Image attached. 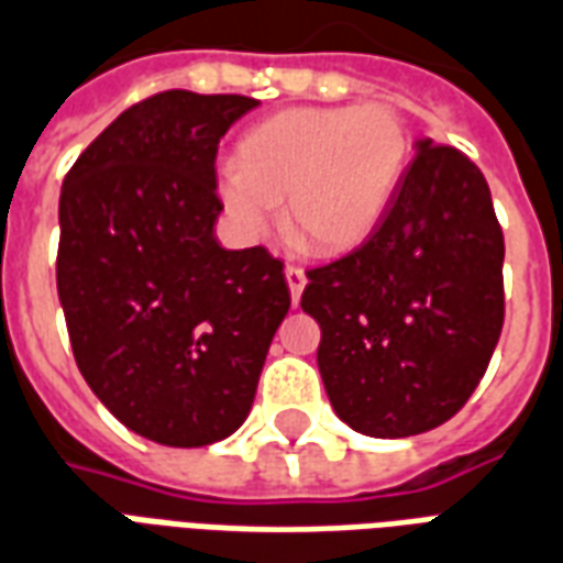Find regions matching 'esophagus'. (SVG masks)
<instances>
[{
    "mask_svg": "<svg viewBox=\"0 0 563 563\" xmlns=\"http://www.w3.org/2000/svg\"><path fill=\"white\" fill-rule=\"evenodd\" d=\"M286 283H289V295H292V305H298V298L305 292V283H307V274L301 268H295V265H286Z\"/></svg>",
    "mask_w": 563,
    "mask_h": 563,
    "instance_id": "esophagus-1",
    "label": "esophagus"
}]
</instances>
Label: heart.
<instances>
[{
	"instance_id": "1",
	"label": "heart",
	"mask_w": 563,
	"mask_h": 563,
	"mask_svg": "<svg viewBox=\"0 0 563 563\" xmlns=\"http://www.w3.org/2000/svg\"><path fill=\"white\" fill-rule=\"evenodd\" d=\"M410 159V132L391 104L289 108L238 141L217 201L244 241H262L283 205L298 244L338 256L365 241L389 208Z\"/></svg>"
}]
</instances>
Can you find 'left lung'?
<instances>
[{"mask_svg": "<svg viewBox=\"0 0 563 563\" xmlns=\"http://www.w3.org/2000/svg\"><path fill=\"white\" fill-rule=\"evenodd\" d=\"M362 246L307 271L305 313L334 413L367 437H413L459 413L504 325V232L483 172L431 139Z\"/></svg>", "mask_w": 563, "mask_h": 563, "instance_id": "1", "label": "left lung"}]
</instances>
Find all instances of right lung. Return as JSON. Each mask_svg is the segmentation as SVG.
<instances>
[{"label": "right lung", "mask_w": 563, "mask_h": 563, "mask_svg": "<svg viewBox=\"0 0 563 563\" xmlns=\"http://www.w3.org/2000/svg\"><path fill=\"white\" fill-rule=\"evenodd\" d=\"M256 104L159 92L63 180L56 292L75 362L129 431L162 446H210L244 424L289 313L280 258L213 232L217 144Z\"/></svg>", "instance_id": "right-lung-1"}]
</instances>
